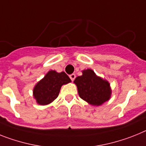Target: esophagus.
<instances>
[{"mask_svg": "<svg viewBox=\"0 0 146 146\" xmlns=\"http://www.w3.org/2000/svg\"><path fill=\"white\" fill-rule=\"evenodd\" d=\"M69 78H70V79L72 81H74V79H75V78H76V75L74 74H72L69 75Z\"/></svg>", "mask_w": 146, "mask_h": 146, "instance_id": "1", "label": "esophagus"}]
</instances>
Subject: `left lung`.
I'll list each match as a JSON object with an SVG mask.
<instances>
[{
  "label": "left lung",
  "mask_w": 146,
  "mask_h": 146,
  "mask_svg": "<svg viewBox=\"0 0 146 146\" xmlns=\"http://www.w3.org/2000/svg\"><path fill=\"white\" fill-rule=\"evenodd\" d=\"M74 83L80 98L91 105H102L110 98L111 92L109 82L98 77L91 69L83 70V75L76 78Z\"/></svg>",
  "instance_id": "left-lung-1"
}]
</instances>
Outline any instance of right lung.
Masks as SVG:
<instances>
[{
	"mask_svg": "<svg viewBox=\"0 0 146 146\" xmlns=\"http://www.w3.org/2000/svg\"><path fill=\"white\" fill-rule=\"evenodd\" d=\"M70 82V78L64 72L49 71L34 88L33 94L37 103L40 105L52 103L59 95L61 86Z\"/></svg>",
	"mask_w": 146,
	"mask_h": 146,
	"instance_id": "add662e5",
	"label": "right lung"
}]
</instances>
